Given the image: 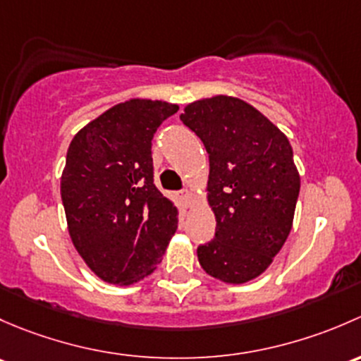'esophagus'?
Instances as JSON below:
<instances>
[{"label": "esophagus", "mask_w": 361, "mask_h": 361, "mask_svg": "<svg viewBox=\"0 0 361 361\" xmlns=\"http://www.w3.org/2000/svg\"><path fill=\"white\" fill-rule=\"evenodd\" d=\"M180 198H182V202L185 203V207H189L192 202V192L189 191V189H184V191H180Z\"/></svg>", "instance_id": "obj_1"}]
</instances>
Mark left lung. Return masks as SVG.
<instances>
[{"label": "left lung", "mask_w": 361, "mask_h": 361, "mask_svg": "<svg viewBox=\"0 0 361 361\" xmlns=\"http://www.w3.org/2000/svg\"><path fill=\"white\" fill-rule=\"evenodd\" d=\"M180 121L210 161L208 203L215 236L198 247L210 276L245 283L267 269L292 229L300 179L287 137L243 100L217 95L189 104Z\"/></svg>", "instance_id": "left-lung-1"}]
</instances>
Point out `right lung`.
<instances>
[{
	"label": "right lung",
	"instance_id": "1",
	"mask_svg": "<svg viewBox=\"0 0 361 361\" xmlns=\"http://www.w3.org/2000/svg\"><path fill=\"white\" fill-rule=\"evenodd\" d=\"M179 106L132 99L71 140L61 195L78 254L100 280L132 285L161 262L177 208L153 179L151 140Z\"/></svg>",
	"mask_w": 361,
	"mask_h": 361
}]
</instances>
